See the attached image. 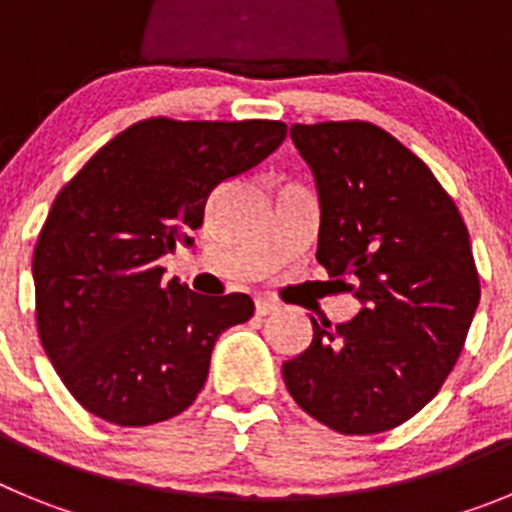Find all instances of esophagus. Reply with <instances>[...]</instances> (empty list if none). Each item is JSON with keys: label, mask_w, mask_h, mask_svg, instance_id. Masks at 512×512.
Masks as SVG:
<instances>
[{"label": "esophagus", "mask_w": 512, "mask_h": 512, "mask_svg": "<svg viewBox=\"0 0 512 512\" xmlns=\"http://www.w3.org/2000/svg\"><path fill=\"white\" fill-rule=\"evenodd\" d=\"M279 305L274 300H266V297H259L256 300V315H261V318H266V315H271V312H277Z\"/></svg>", "instance_id": "esophagus-1"}]
</instances>
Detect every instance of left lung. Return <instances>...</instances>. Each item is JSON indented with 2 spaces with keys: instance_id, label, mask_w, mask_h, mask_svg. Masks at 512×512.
I'll return each instance as SVG.
<instances>
[{
  "instance_id": "8db88e82",
  "label": "left lung",
  "mask_w": 512,
  "mask_h": 512,
  "mask_svg": "<svg viewBox=\"0 0 512 512\" xmlns=\"http://www.w3.org/2000/svg\"><path fill=\"white\" fill-rule=\"evenodd\" d=\"M289 135L318 184V261L364 307L348 323L312 320L284 382L343 436L390 431L438 395L467 341L479 305L467 225L433 171L379 125L297 122Z\"/></svg>"
}]
</instances>
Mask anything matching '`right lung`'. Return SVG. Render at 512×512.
<instances>
[{"label":"right lung","mask_w":512,"mask_h":512,"mask_svg":"<svg viewBox=\"0 0 512 512\" xmlns=\"http://www.w3.org/2000/svg\"><path fill=\"white\" fill-rule=\"evenodd\" d=\"M284 138L279 120L148 117L58 192L33 253L35 320L81 408L138 428L200 395L215 341L251 318L253 300L164 282L158 259L192 243L217 184L261 164Z\"/></svg>","instance_id":"obj_1"}]
</instances>
